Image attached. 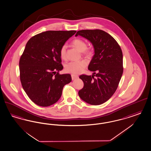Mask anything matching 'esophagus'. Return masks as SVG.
<instances>
[{
	"label": "esophagus",
	"instance_id": "1",
	"mask_svg": "<svg viewBox=\"0 0 151 151\" xmlns=\"http://www.w3.org/2000/svg\"><path fill=\"white\" fill-rule=\"evenodd\" d=\"M78 75H75V74H72L71 75V78H72V80H74V79H77V78H78Z\"/></svg>",
	"mask_w": 151,
	"mask_h": 151
}]
</instances>
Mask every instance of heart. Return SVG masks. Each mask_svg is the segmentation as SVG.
<instances>
[{
    "instance_id": "1",
    "label": "heart",
    "mask_w": 151,
    "mask_h": 151,
    "mask_svg": "<svg viewBox=\"0 0 151 151\" xmlns=\"http://www.w3.org/2000/svg\"><path fill=\"white\" fill-rule=\"evenodd\" d=\"M72 43L75 47L80 51H82L83 54L87 57H91L93 54V51L91 49L87 47V43L84 40L80 38H76L72 41ZM66 50L67 45L63 44L59 50V55L62 59H66ZM86 65L87 62L84 59L72 61L65 65V70L67 72L76 74L81 72Z\"/></svg>"
}]
</instances>
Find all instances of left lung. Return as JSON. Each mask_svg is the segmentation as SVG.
I'll use <instances>...</instances> for the list:
<instances>
[{
    "mask_svg": "<svg viewBox=\"0 0 151 151\" xmlns=\"http://www.w3.org/2000/svg\"><path fill=\"white\" fill-rule=\"evenodd\" d=\"M78 35L91 41L95 53L88 66L93 75L79 76L84 83L79 97L91 105H101L113 95L118 86L123 71L122 50L112 36L100 29L79 30L75 36Z\"/></svg>",
    "mask_w": 151,
    "mask_h": 151,
    "instance_id": "1",
    "label": "left lung"
}]
</instances>
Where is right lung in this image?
I'll return each mask as SVG.
<instances>
[{"label": "right lung", "instance_id": "add662e5", "mask_svg": "<svg viewBox=\"0 0 151 151\" xmlns=\"http://www.w3.org/2000/svg\"><path fill=\"white\" fill-rule=\"evenodd\" d=\"M76 30H49L29 39L20 58V79L29 99L40 106H49L60 98L63 86L71 81L63 68L60 47Z\"/></svg>", "mask_w": 151, "mask_h": 151}]
</instances>
